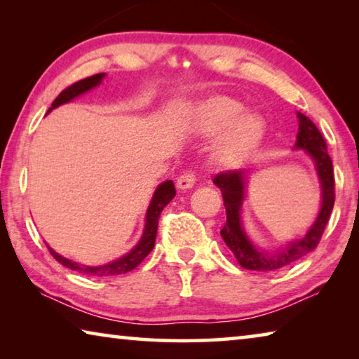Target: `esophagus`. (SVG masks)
Returning a JSON list of instances; mask_svg holds the SVG:
<instances>
[{
  "label": "esophagus",
  "instance_id": "34e87169",
  "mask_svg": "<svg viewBox=\"0 0 359 359\" xmlns=\"http://www.w3.org/2000/svg\"><path fill=\"white\" fill-rule=\"evenodd\" d=\"M196 180H198L196 174L191 171H187L177 179V187L180 190H188V188H191L194 184H196Z\"/></svg>",
  "mask_w": 359,
  "mask_h": 359
}]
</instances>
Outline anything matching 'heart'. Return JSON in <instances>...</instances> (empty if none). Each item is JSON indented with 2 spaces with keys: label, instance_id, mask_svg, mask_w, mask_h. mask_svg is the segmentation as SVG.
<instances>
[{
  "label": "heart",
  "instance_id": "obj_1",
  "mask_svg": "<svg viewBox=\"0 0 359 359\" xmlns=\"http://www.w3.org/2000/svg\"><path fill=\"white\" fill-rule=\"evenodd\" d=\"M198 126L204 133L226 128L218 144L220 155L238 158L253 149L263 135V121L252 112H242V104L229 96H212L198 107Z\"/></svg>",
  "mask_w": 359,
  "mask_h": 359
}]
</instances>
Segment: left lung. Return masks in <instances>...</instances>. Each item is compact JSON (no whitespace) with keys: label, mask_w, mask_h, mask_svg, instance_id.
<instances>
[{"label":"left lung","mask_w":359,"mask_h":359,"mask_svg":"<svg viewBox=\"0 0 359 359\" xmlns=\"http://www.w3.org/2000/svg\"><path fill=\"white\" fill-rule=\"evenodd\" d=\"M299 117V131L296 136L294 147L304 149L317 165V171L321 182V210L318 214L317 222L309 229L306 238L290 244L287 248L277 253H264L255 248L253 244L242 229L241 223V205L242 198L245 191V179L242 171H224L217 174L214 177V184L220 188L224 209H226V223L222 228L220 234L224 244L229 247V250L234 253L236 259L244 269L271 272L278 271L282 267L294 263L307 253L313 252L320 244L321 236L325 233V228L330 220L331 212L336 201V184H334V169L331 156L327 155V147L325 137L321 136L320 130L315 126L313 121L306 117L304 114H297Z\"/></svg>","instance_id":"1"}]
</instances>
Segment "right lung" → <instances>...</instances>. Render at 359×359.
Listing matches in <instances>:
<instances>
[{
  "label": "right lung",
  "instance_id": "1",
  "mask_svg": "<svg viewBox=\"0 0 359 359\" xmlns=\"http://www.w3.org/2000/svg\"><path fill=\"white\" fill-rule=\"evenodd\" d=\"M102 77H104V74L101 72V74L85 77V79H82V81L71 83L69 87H66L63 92L57 96L55 101L52 102V107L48 109V112H50L52 109L58 107L60 104H65V102H68L72 98H76V96L88 92L90 88L96 87V85L101 82ZM174 196H175V187L172 184V180L163 182V184L156 188L154 198H151V203L149 205L147 222H145V229H144L141 241H139V244L133 248L130 253H126L125 257H121L120 259L114 261V263H109L106 266H96V267L81 266V264L74 263V261L60 257V255L53 252L50 247H47L48 252H50L52 257L55 258L60 264L69 267V269H72V271L81 272V274L95 276V277L126 274V272L135 269V267L151 252V248H154V245H155V239H156V229H158V220H160V214L163 212V209H165L166 205L171 203V199Z\"/></svg>",
  "mask_w": 359,
  "mask_h": 359
}]
</instances>
